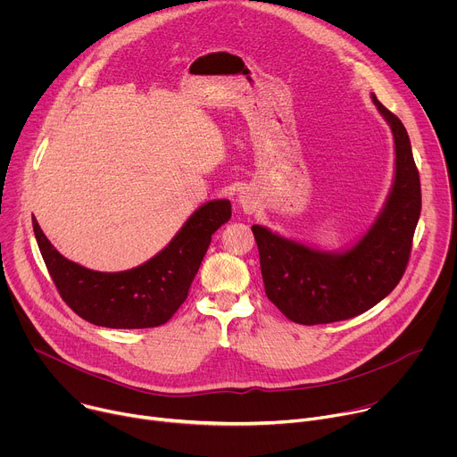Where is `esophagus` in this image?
I'll return each mask as SVG.
<instances>
[{"label": "esophagus", "instance_id": "1", "mask_svg": "<svg viewBox=\"0 0 457 457\" xmlns=\"http://www.w3.org/2000/svg\"><path fill=\"white\" fill-rule=\"evenodd\" d=\"M238 203H240V206H242V210H244L245 213H253L254 208H256V201H254V197H253V195H251L249 191H242V193H240Z\"/></svg>", "mask_w": 457, "mask_h": 457}]
</instances>
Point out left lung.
Returning a JSON list of instances; mask_svg holds the SVG:
<instances>
[{
	"label": "left lung",
	"mask_w": 457,
	"mask_h": 457,
	"mask_svg": "<svg viewBox=\"0 0 457 457\" xmlns=\"http://www.w3.org/2000/svg\"><path fill=\"white\" fill-rule=\"evenodd\" d=\"M393 129L396 177L386 204L349 251L323 253L253 226L268 298L302 325L342 321L365 312L393 291L409 264L421 213V184L403 122L372 94Z\"/></svg>",
	"instance_id": "left-lung-1"
}]
</instances>
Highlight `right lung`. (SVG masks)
I'll return each instance as SVG.
<instances>
[{
    "mask_svg": "<svg viewBox=\"0 0 457 457\" xmlns=\"http://www.w3.org/2000/svg\"><path fill=\"white\" fill-rule=\"evenodd\" d=\"M231 219L229 201L195 212L173 240L148 262L120 273H99L64 258L32 220L46 270L67 305L110 329H148L166 323L187 298L212 235Z\"/></svg>",
    "mask_w": 457,
    "mask_h": 457,
    "instance_id": "obj_1",
    "label": "right lung"
}]
</instances>
